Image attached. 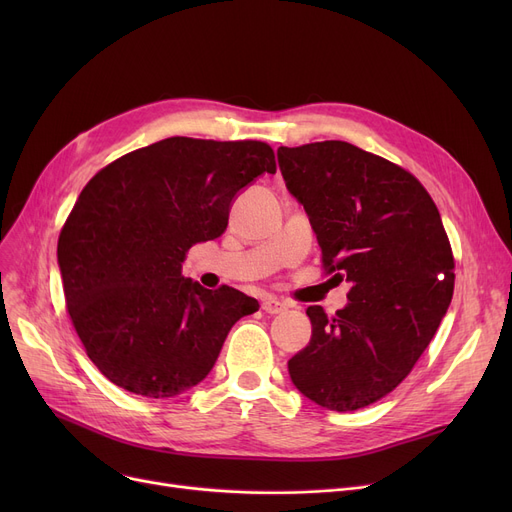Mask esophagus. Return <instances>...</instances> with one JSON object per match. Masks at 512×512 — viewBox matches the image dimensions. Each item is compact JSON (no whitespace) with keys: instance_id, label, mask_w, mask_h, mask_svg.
<instances>
[{"instance_id":"esophagus-1","label":"esophagus","mask_w":512,"mask_h":512,"mask_svg":"<svg viewBox=\"0 0 512 512\" xmlns=\"http://www.w3.org/2000/svg\"><path fill=\"white\" fill-rule=\"evenodd\" d=\"M261 309H263L265 313L276 315V313L286 311V303H284V301H280V299H265V301L261 303Z\"/></svg>"}]
</instances>
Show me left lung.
Instances as JSON below:
<instances>
[{
	"label": "left lung",
	"mask_w": 512,
	"mask_h": 512,
	"mask_svg": "<svg viewBox=\"0 0 512 512\" xmlns=\"http://www.w3.org/2000/svg\"><path fill=\"white\" fill-rule=\"evenodd\" d=\"M278 164L317 234L324 272L348 305L307 309L313 336L288 361L292 384L346 413L390 394L432 342L454 290L440 211L405 168L344 141L280 147Z\"/></svg>",
	"instance_id": "8db88e82"
}]
</instances>
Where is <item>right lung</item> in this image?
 <instances>
[{"mask_svg":"<svg viewBox=\"0 0 512 512\" xmlns=\"http://www.w3.org/2000/svg\"><path fill=\"white\" fill-rule=\"evenodd\" d=\"M276 174L261 141L170 137L99 170L58 240L66 309L89 359L147 398L197 386L240 317L259 303L182 276L197 242L222 236L234 195Z\"/></svg>","mask_w":512,"mask_h":512,"instance_id":"right-lung-1","label":"right lung"}]
</instances>
